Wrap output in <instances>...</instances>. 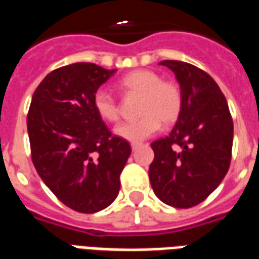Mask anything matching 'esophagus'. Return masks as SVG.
<instances>
[{
    "mask_svg": "<svg viewBox=\"0 0 259 259\" xmlns=\"http://www.w3.org/2000/svg\"><path fill=\"white\" fill-rule=\"evenodd\" d=\"M139 147H140V144H137V143H133V144H132V150H133V151H136V150H137Z\"/></svg>",
    "mask_w": 259,
    "mask_h": 259,
    "instance_id": "esophagus-1",
    "label": "esophagus"
}]
</instances>
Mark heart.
Wrapping results in <instances>:
<instances>
[{
	"instance_id": "obj_1",
	"label": "heart",
	"mask_w": 259,
	"mask_h": 259,
	"mask_svg": "<svg viewBox=\"0 0 259 259\" xmlns=\"http://www.w3.org/2000/svg\"><path fill=\"white\" fill-rule=\"evenodd\" d=\"M119 89L124 96H137L139 115L141 118L135 122H124L115 127V135L132 141L140 143L155 135L161 122L172 124L179 119L183 108V93L178 83L162 77L152 70L140 69L124 74L119 80ZM93 105L98 116L107 122L119 119V102L111 91L98 89L93 97Z\"/></svg>"
}]
</instances>
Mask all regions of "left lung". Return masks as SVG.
Returning <instances> with one entry per match:
<instances>
[{"instance_id": "1", "label": "left lung", "mask_w": 259, "mask_h": 259, "mask_svg": "<svg viewBox=\"0 0 259 259\" xmlns=\"http://www.w3.org/2000/svg\"><path fill=\"white\" fill-rule=\"evenodd\" d=\"M179 81L183 108L169 136L154 141L150 182L159 200L191 208L205 200L228 174L233 119L228 101L209 74L182 61H162Z\"/></svg>"}]
</instances>
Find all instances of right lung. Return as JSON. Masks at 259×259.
<instances>
[{
    "mask_svg": "<svg viewBox=\"0 0 259 259\" xmlns=\"http://www.w3.org/2000/svg\"><path fill=\"white\" fill-rule=\"evenodd\" d=\"M113 73L89 62L55 69L38 84L27 113L37 174L61 202L81 213L112 204L132 152L93 105L94 93Z\"/></svg>",
    "mask_w": 259,
    "mask_h": 259,
    "instance_id": "add662e5",
    "label": "right lung"
}]
</instances>
